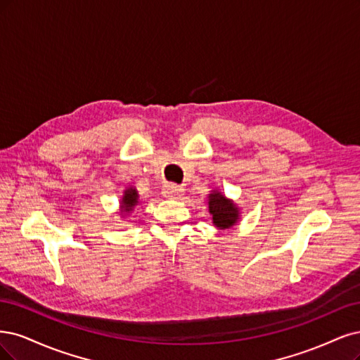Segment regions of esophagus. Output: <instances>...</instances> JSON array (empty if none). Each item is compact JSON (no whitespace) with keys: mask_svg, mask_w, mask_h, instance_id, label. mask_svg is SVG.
Here are the masks:
<instances>
[{"mask_svg":"<svg viewBox=\"0 0 360 360\" xmlns=\"http://www.w3.org/2000/svg\"><path fill=\"white\" fill-rule=\"evenodd\" d=\"M184 194V188H181L176 184H166L163 187V195L167 199H181Z\"/></svg>","mask_w":360,"mask_h":360,"instance_id":"1","label":"esophagus"}]
</instances>
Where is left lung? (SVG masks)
Returning <instances> with one entry per match:
<instances>
[{
    "label": "left lung",
    "instance_id": "8db88e82",
    "mask_svg": "<svg viewBox=\"0 0 360 360\" xmlns=\"http://www.w3.org/2000/svg\"><path fill=\"white\" fill-rule=\"evenodd\" d=\"M210 212L212 214L214 224L219 229H229L233 226L239 215L236 205L218 191L210 194Z\"/></svg>",
    "mask_w": 360,
    "mask_h": 360
}]
</instances>
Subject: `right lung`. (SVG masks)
<instances>
[{"label":"right lung","instance_id":"1","mask_svg":"<svg viewBox=\"0 0 360 360\" xmlns=\"http://www.w3.org/2000/svg\"><path fill=\"white\" fill-rule=\"evenodd\" d=\"M137 197H139V194L134 188H129L125 191V195L122 197V206H121L122 212H130L133 210V207L139 203Z\"/></svg>","mask_w":360,"mask_h":360}]
</instances>
